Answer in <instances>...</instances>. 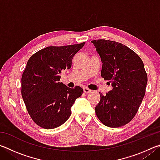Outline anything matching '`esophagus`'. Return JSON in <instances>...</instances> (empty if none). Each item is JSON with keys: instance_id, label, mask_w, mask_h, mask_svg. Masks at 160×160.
<instances>
[{"instance_id": "esophagus-1", "label": "esophagus", "mask_w": 160, "mask_h": 160, "mask_svg": "<svg viewBox=\"0 0 160 160\" xmlns=\"http://www.w3.org/2000/svg\"><path fill=\"white\" fill-rule=\"evenodd\" d=\"M83 91L85 93H90L91 92V90L88 89V88H83Z\"/></svg>"}]
</instances>
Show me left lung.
I'll return each mask as SVG.
<instances>
[{
    "instance_id": "obj_1",
    "label": "left lung",
    "mask_w": 160,
    "mask_h": 160,
    "mask_svg": "<svg viewBox=\"0 0 160 160\" xmlns=\"http://www.w3.org/2000/svg\"><path fill=\"white\" fill-rule=\"evenodd\" d=\"M91 42L103 63L102 77L113 87L106 95L99 92L96 115L108 127L123 126L134 118L145 96L148 75L144 64L136 53L121 43L106 39Z\"/></svg>"
}]
</instances>
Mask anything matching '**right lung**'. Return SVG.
<instances>
[{"label": "right lung", "instance_id": "obj_1", "mask_svg": "<svg viewBox=\"0 0 160 160\" xmlns=\"http://www.w3.org/2000/svg\"><path fill=\"white\" fill-rule=\"evenodd\" d=\"M85 43L48 47L33 54L22 75L21 94L29 116L38 126L52 129L68 119L75 99L83 92L60 82V74L71 68L75 53Z\"/></svg>", "mask_w": 160, "mask_h": 160}]
</instances>
